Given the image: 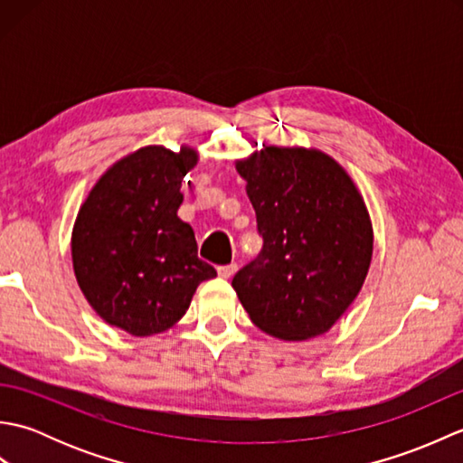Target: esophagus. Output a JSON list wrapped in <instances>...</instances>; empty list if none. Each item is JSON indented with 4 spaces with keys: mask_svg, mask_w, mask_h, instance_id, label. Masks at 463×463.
<instances>
[{
    "mask_svg": "<svg viewBox=\"0 0 463 463\" xmlns=\"http://www.w3.org/2000/svg\"><path fill=\"white\" fill-rule=\"evenodd\" d=\"M216 270H219V277H222V279H231L232 274L239 270V264H237V262H231V264H224V267H219Z\"/></svg>",
    "mask_w": 463,
    "mask_h": 463,
    "instance_id": "obj_1",
    "label": "esophagus"
}]
</instances>
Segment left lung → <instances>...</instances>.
<instances>
[{
	"label": "left lung",
	"instance_id": "left-lung-1",
	"mask_svg": "<svg viewBox=\"0 0 463 463\" xmlns=\"http://www.w3.org/2000/svg\"><path fill=\"white\" fill-rule=\"evenodd\" d=\"M262 250L232 279L250 320L280 340L328 332L358 297L373 232L358 186L330 155L264 146L237 161Z\"/></svg>",
	"mask_w": 463,
	"mask_h": 463
}]
</instances>
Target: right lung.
I'll return each instance as SVG.
<instances>
[{"label": "right lung", "mask_w": 463, "mask_h": 463, "mask_svg": "<svg viewBox=\"0 0 463 463\" xmlns=\"http://www.w3.org/2000/svg\"><path fill=\"white\" fill-rule=\"evenodd\" d=\"M199 153L143 146L103 173L87 194L71 234L77 284L99 317L133 336L179 322L196 287L216 277L196 257L191 224L176 211L184 175Z\"/></svg>", "instance_id": "1"}]
</instances>
